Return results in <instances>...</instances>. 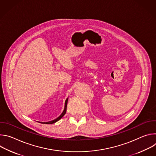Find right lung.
I'll use <instances>...</instances> for the list:
<instances>
[{
	"instance_id": "right-lung-1",
	"label": "right lung",
	"mask_w": 156,
	"mask_h": 156,
	"mask_svg": "<svg viewBox=\"0 0 156 156\" xmlns=\"http://www.w3.org/2000/svg\"><path fill=\"white\" fill-rule=\"evenodd\" d=\"M68 99H69V98H67V99H66L65 102V107H64V110H63V112L61 114V115H60L58 117H57V119H54V120H52V121H50V122H40V123H45V124H52V123H54L57 122V121H58L60 119H61L64 116V115H65V113H66V106H67Z\"/></svg>"
}]
</instances>
